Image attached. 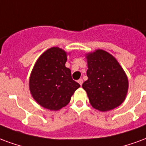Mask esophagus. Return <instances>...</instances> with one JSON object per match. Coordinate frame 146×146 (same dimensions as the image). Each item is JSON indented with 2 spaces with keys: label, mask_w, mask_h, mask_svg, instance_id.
Masks as SVG:
<instances>
[{
  "label": "esophagus",
  "mask_w": 146,
  "mask_h": 146,
  "mask_svg": "<svg viewBox=\"0 0 146 146\" xmlns=\"http://www.w3.org/2000/svg\"><path fill=\"white\" fill-rule=\"evenodd\" d=\"M78 82L79 83V85H80V86H82V83H83V80H82V78H80L79 80L78 81Z\"/></svg>",
  "instance_id": "obj_1"
}]
</instances>
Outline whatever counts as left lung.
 Masks as SVG:
<instances>
[{"label":"left lung","mask_w":146,"mask_h":146,"mask_svg":"<svg viewBox=\"0 0 146 146\" xmlns=\"http://www.w3.org/2000/svg\"><path fill=\"white\" fill-rule=\"evenodd\" d=\"M88 80L82 84L92 107L105 112L119 107L128 90L127 74L115 57L98 49L86 54Z\"/></svg>","instance_id":"left-lung-1"}]
</instances>
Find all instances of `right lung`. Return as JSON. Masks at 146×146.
Instances as JSON below:
<instances>
[{
	"mask_svg": "<svg viewBox=\"0 0 146 146\" xmlns=\"http://www.w3.org/2000/svg\"><path fill=\"white\" fill-rule=\"evenodd\" d=\"M68 53L59 47L43 52L34 64L29 86L37 104L50 110H59L67 106L80 85L72 78L65 67Z\"/></svg>",
	"mask_w": 146,
	"mask_h": 146,
	"instance_id": "1",
	"label": "right lung"
}]
</instances>
